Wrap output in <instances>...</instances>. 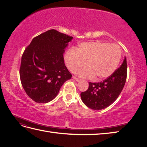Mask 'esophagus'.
Wrapping results in <instances>:
<instances>
[{"instance_id": "esophagus-1", "label": "esophagus", "mask_w": 147, "mask_h": 147, "mask_svg": "<svg viewBox=\"0 0 147 147\" xmlns=\"http://www.w3.org/2000/svg\"><path fill=\"white\" fill-rule=\"evenodd\" d=\"M73 78L74 79V80H75L76 82H80V81H81V79H80V78H76V77H74V76H73Z\"/></svg>"}]
</instances>
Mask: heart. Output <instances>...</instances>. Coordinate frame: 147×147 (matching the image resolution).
I'll return each instance as SVG.
<instances>
[{"label":"heart","instance_id":"b5f03b06","mask_svg":"<svg viewBox=\"0 0 147 147\" xmlns=\"http://www.w3.org/2000/svg\"><path fill=\"white\" fill-rule=\"evenodd\" d=\"M121 59V51L115 44L100 41L82 42L76 49L71 48L65 52L64 61L67 69L76 73L83 67L80 76L85 78L101 80L111 76L116 69Z\"/></svg>","mask_w":147,"mask_h":147}]
</instances>
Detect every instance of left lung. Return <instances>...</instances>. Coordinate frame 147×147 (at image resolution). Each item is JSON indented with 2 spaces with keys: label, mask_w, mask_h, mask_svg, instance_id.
<instances>
[{
  "label": "left lung",
  "mask_w": 147,
  "mask_h": 147,
  "mask_svg": "<svg viewBox=\"0 0 147 147\" xmlns=\"http://www.w3.org/2000/svg\"><path fill=\"white\" fill-rule=\"evenodd\" d=\"M127 77V62L124 57L123 64L111 76L100 83H89L81 98L87 107L93 110H102L111 105L116 100L125 85Z\"/></svg>",
  "instance_id": "1"
}]
</instances>
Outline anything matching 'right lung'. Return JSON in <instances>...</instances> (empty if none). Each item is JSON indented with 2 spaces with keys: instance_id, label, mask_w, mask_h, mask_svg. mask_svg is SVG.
Segmentation results:
<instances>
[{
  "instance_id": "obj_1",
  "label": "right lung",
  "mask_w": 147,
  "mask_h": 147,
  "mask_svg": "<svg viewBox=\"0 0 147 147\" xmlns=\"http://www.w3.org/2000/svg\"><path fill=\"white\" fill-rule=\"evenodd\" d=\"M73 37L50 30L35 37L21 57L20 75L24 91L37 103H47L57 95L72 74L63 54Z\"/></svg>"
}]
</instances>
